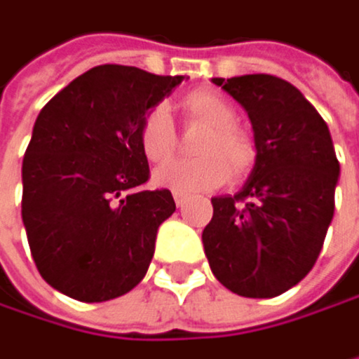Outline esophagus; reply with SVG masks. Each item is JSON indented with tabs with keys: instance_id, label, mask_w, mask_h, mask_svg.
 Wrapping results in <instances>:
<instances>
[{
	"instance_id": "obj_1",
	"label": "esophagus",
	"mask_w": 359,
	"mask_h": 359,
	"mask_svg": "<svg viewBox=\"0 0 359 359\" xmlns=\"http://www.w3.org/2000/svg\"><path fill=\"white\" fill-rule=\"evenodd\" d=\"M173 198H175V205H177V207H184V205L188 203V196H186V194H182V192H175V194H173Z\"/></svg>"
}]
</instances>
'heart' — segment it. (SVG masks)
I'll return each mask as SVG.
<instances>
[{
  "label": "heart",
  "instance_id": "b5f03b06",
  "mask_svg": "<svg viewBox=\"0 0 359 359\" xmlns=\"http://www.w3.org/2000/svg\"><path fill=\"white\" fill-rule=\"evenodd\" d=\"M182 112L188 125L205 127L196 142L198 158L175 161L154 171V182L175 192H207L222 186L230 171L236 177L247 175L257 161L255 140L236 125L234 104L211 90L188 93L182 100ZM137 144L148 163H165L175 152L173 123L163 106L150 108L140 127Z\"/></svg>",
  "mask_w": 359,
  "mask_h": 359
}]
</instances>
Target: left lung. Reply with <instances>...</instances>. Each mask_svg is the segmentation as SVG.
Wrapping results in <instances>:
<instances>
[{
    "label": "left lung",
    "mask_w": 359,
    "mask_h": 359,
    "mask_svg": "<svg viewBox=\"0 0 359 359\" xmlns=\"http://www.w3.org/2000/svg\"><path fill=\"white\" fill-rule=\"evenodd\" d=\"M249 114L257 161L234 196L211 198L203 230L213 276L232 292L269 299L313 268L334 213L339 161L328 125L273 75L213 79Z\"/></svg>",
    "instance_id": "1"
}]
</instances>
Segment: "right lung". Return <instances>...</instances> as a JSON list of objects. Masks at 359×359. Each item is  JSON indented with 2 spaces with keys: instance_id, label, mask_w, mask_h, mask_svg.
Here are the masks:
<instances>
[{
  "instance_id": "1",
  "label": "right lung",
  "mask_w": 359,
  "mask_h": 359,
  "mask_svg": "<svg viewBox=\"0 0 359 359\" xmlns=\"http://www.w3.org/2000/svg\"><path fill=\"white\" fill-rule=\"evenodd\" d=\"M182 81L102 65L41 108L22 158V224L41 278L67 297L116 299L146 276L175 201L144 190L137 127Z\"/></svg>"
}]
</instances>
